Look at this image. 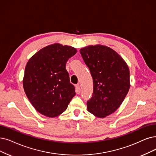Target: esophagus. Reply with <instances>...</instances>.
<instances>
[{
  "label": "esophagus",
  "instance_id": "1",
  "mask_svg": "<svg viewBox=\"0 0 156 156\" xmlns=\"http://www.w3.org/2000/svg\"><path fill=\"white\" fill-rule=\"evenodd\" d=\"M76 92L77 94H80V85H77L76 86Z\"/></svg>",
  "mask_w": 156,
  "mask_h": 156
}]
</instances>
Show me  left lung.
<instances>
[{
  "label": "left lung",
  "instance_id": "8db88e82",
  "mask_svg": "<svg viewBox=\"0 0 156 156\" xmlns=\"http://www.w3.org/2000/svg\"><path fill=\"white\" fill-rule=\"evenodd\" d=\"M93 80V95L87 109L98 118L113 113L120 106L130 88V72L126 62L113 49L95 45L80 49Z\"/></svg>",
  "mask_w": 156,
  "mask_h": 156
}]
</instances>
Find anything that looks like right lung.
Returning a JSON list of instances; mask_svg holds the SVG:
<instances>
[{
  "label": "right lung",
  "mask_w": 156,
  "mask_h": 156,
  "mask_svg": "<svg viewBox=\"0 0 156 156\" xmlns=\"http://www.w3.org/2000/svg\"><path fill=\"white\" fill-rule=\"evenodd\" d=\"M76 52L73 47L54 43L29 59L23 87L31 104L41 115L49 118L59 116L76 95L66 63Z\"/></svg>",
  "instance_id": "obj_1"
}]
</instances>
